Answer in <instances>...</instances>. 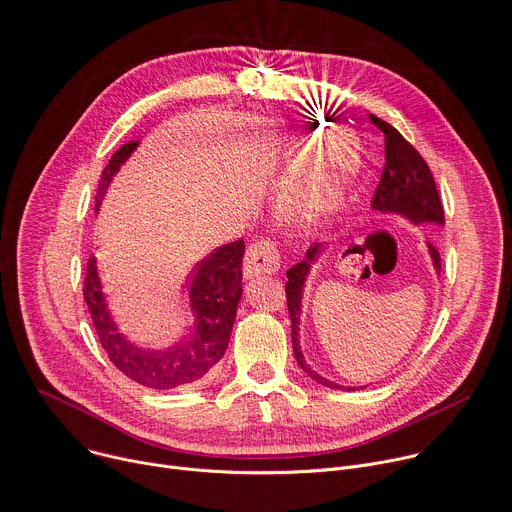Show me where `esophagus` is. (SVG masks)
I'll use <instances>...</instances> for the list:
<instances>
[{
	"mask_svg": "<svg viewBox=\"0 0 512 512\" xmlns=\"http://www.w3.org/2000/svg\"><path fill=\"white\" fill-rule=\"evenodd\" d=\"M280 268V254L270 240H256L248 246L244 256V278L258 274H274Z\"/></svg>",
	"mask_w": 512,
	"mask_h": 512,
	"instance_id": "esophagus-1",
	"label": "esophagus"
}]
</instances>
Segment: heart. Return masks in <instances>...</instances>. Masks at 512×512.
I'll use <instances>...</instances> for the list:
<instances>
[{
	"instance_id": "obj_1",
	"label": "heart",
	"mask_w": 512,
	"mask_h": 512,
	"mask_svg": "<svg viewBox=\"0 0 512 512\" xmlns=\"http://www.w3.org/2000/svg\"><path fill=\"white\" fill-rule=\"evenodd\" d=\"M353 163L351 155L341 153L331 171L311 179L290 197V208L304 220H319L337 212L345 199V181L353 171Z\"/></svg>"
}]
</instances>
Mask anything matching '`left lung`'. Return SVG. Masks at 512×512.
I'll return each mask as SVG.
<instances>
[{"label": "left lung", "instance_id": "8db88e82", "mask_svg": "<svg viewBox=\"0 0 512 512\" xmlns=\"http://www.w3.org/2000/svg\"><path fill=\"white\" fill-rule=\"evenodd\" d=\"M371 123L377 129H381L385 135V167H383L379 185L375 189L371 208L381 214L401 216L407 222H412L414 226H422V224L444 226V208H442L436 181L432 177L428 163L389 123L381 121L375 115H371ZM327 244L329 242L311 244L309 250H306L304 260H300L286 272V276H288L286 300H288V313H290V321H292V351H294L296 363L302 367V371L311 379H315L317 383L331 387V389L355 391L357 387L339 385L331 379H325L315 369H311V365L306 363V359L302 355L300 339H298L304 282H306V276H309L313 264L319 260V256L327 248ZM426 246H428L430 258H432L434 270L440 274V254L430 242H426Z\"/></svg>", "mask_w": 512, "mask_h": 512}]
</instances>
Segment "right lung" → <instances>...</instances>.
Here are the masks:
<instances>
[{"instance_id": "obj_1", "label": "right lung", "mask_w": 512, "mask_h": 512, "mask_svg": "<svg viewBox=\"0 0 512 512\" xmlns=\"http://www.w3.org/2000/svg\"><path fill=\"white\" fill-rule=\"evenodd\" d=\"M137 147L139 141H129L111 157L96 189L94 212H98L113 177ZM242 258L244 240L224 244L203 258L195 266L187 288L189 335L171 347L149 349L131 341L115 323L98 274V262L92 256L86 264L84 300L100 345L113 365L143 387L159 391L183 389L206 379L230 343L242 298Z\"/></svg>"}]
</instances>
